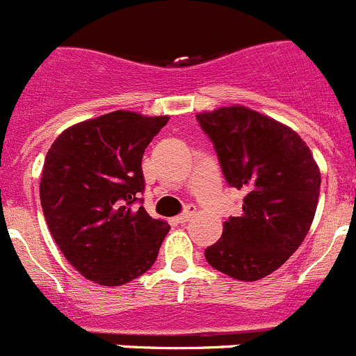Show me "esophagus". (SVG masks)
<instances>
[{"label":"esophagus","mask_w":356,"mask_h":356,"mask_svg":"<svg viewBox=\"0 0 356 356\" xmlns=\"http://www.w3.org/2000/svg\"><path fill=\"white\" fill-rule=\"evenodd\" d=\"M196 216V210L194 209H187L184 213H180V216L176 217V222H180V225H185V222H188L193 217Z\"/></svg>","instance_id":"1"}]
</instances>
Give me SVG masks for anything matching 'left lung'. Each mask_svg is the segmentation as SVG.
Masks as SVG:
<instances>
[{
  "label": "left lung",
  "mask_w": 356,
  "mask_h": 356,
  "mask_svg": "<svg viewBox=\"0 0 356 356\" xmlns=\"http://www.w3.org/2000/svg\"><path fill=\"white\" fill-rule=\"evenodd\" d=\"M219 156L226 181L244 194L242 213L222 225L205 250L213 269L257 282L284 266L312 226L321 191L319 165L300 135L242 105L196 115Z\"/></svg>",
  "instance_id": "left-lung-1"
}]
</instances>
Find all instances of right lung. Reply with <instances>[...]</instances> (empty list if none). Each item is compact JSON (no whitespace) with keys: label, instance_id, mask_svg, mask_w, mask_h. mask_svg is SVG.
Masks as SVG:
<instances>
[{"label":"right lung","instance_id":"1","mask_svg":"<svg viewBox=\"0 0 356 356\" xmlns=\"http://www.w3.org/2000/svg\"><path fill=\"white\" fill-rule=\"evenodd\" d=\"M168 121L115 110L69 127L46 155L44 217L65 260L94 284L119 287L155 264L169 225L134 203L144 149Z\"/></svg>","mask_w":356,"mask_h":356}]
</instances>
